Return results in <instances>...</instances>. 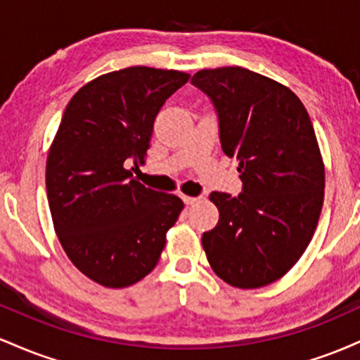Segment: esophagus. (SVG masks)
I'll list each match as a JSON object with an SVG mask.
<instances>
[{
	"mask_svg": "<svg viewBox=\"0 0 360 360\" xmlns=\"http://www.w3.org/2000/svg\"><path fill=\"white\" fill-rule=\"evenodd\" d=\"M198 200H200V198H193V196H183V201H184V203L186 205H194V203H196V201Z\"/></svg>",
	"mask_w": 360,
	"mask_h": 360,
	"instance_id": "1",
	"label": "esophagus"
}]
</instances>
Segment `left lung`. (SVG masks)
I'll use <instances>...</instances> for the list:
<instances>
[{"label": "left lung", "instance_id": "8db88e82", "mask_svg": "<svg viewBox=\"0 0 360 360\" xmlns=\"http://www.w3.org/2000/svg\"><path fill=\"white\" fill-rule=\"evenodd\" d=\"M191 82L212 100L221 148L237 157L242 193L213 191L220 220L201 243L218 278L262 288L307 250L325 194V166L303 103L281 82L243 68L203 69Z\"/></svg>", "mask_w": 360, "mask_h": 360}]
</instances>
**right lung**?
<instances>
[{
	"label": "right lung",
	"mask_w": 360,
	"mask_h": 360,
	"mask_svg": "<svg viewBox=\"0 0 360 360\" xmlns=\"http://www.w3.org/2000/svg\"><path fill=\"white\" fill-rule=\"evenodd\" d=\"M188 79L134 65L89 81L65 106L45 167L49 208L68 257L101 286L146 278L183 212L179 198L140 184L129 166L146 162L157 113Z\"/></svg>",
	"instance_id": "add662e5"
}]
</instances>
